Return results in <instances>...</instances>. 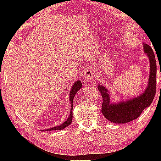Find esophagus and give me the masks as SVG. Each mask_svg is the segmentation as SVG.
<instances>
[{"instance_id":"1","label":"esophagus","mask_w":161,"mask_h":161,"mask_svg":"<svg viewBox=\"0 0 161 161\" xmlns=\"http://www.w3.org/2000/svg\"><path fill=\"white\" fill-rule=\"evenodd\" d=\"M95 78L96 75L95 72H94V70H92V69H89L86 71L84 75V80L86 82H91L92 80H93V79H95Z\"/></svg>"}]
</instances>
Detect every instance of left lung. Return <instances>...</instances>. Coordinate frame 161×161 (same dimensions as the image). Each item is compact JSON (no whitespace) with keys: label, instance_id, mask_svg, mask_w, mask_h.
I'll return each mask as SVG.
<instances>
[{"label":"left lung","instance_id":"obj_1","mask_svg":"<svg viewBox=\"0 0 161 161\" xmlns=\"http://www.w3.org/2000/svg\"><path fill=\"white\" fill-rule=\"evenodd\" d=\"M144 51L148 56L150 63L149 82L147 89L137 97L130 99L118 103L110 102L108 91L103 86L98 85L99 92L102 94L103 102L102 104V114L108 120L117 124H125L137 119L142 111L149 107L153 103L156 93V65L155 56L150 46L144 44ZM161 74V72H160Z\"/></svg>","mask_w":161,"mask_h":161}]
</instances>
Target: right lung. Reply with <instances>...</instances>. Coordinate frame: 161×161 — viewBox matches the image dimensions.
I'll list each match as a JSON object with an SVG mask.
<instances>
[{"instance_id": "add662e5", "label": "right lung", "mask_w": 161, "mask_h": 161, "mask_svg": "<svg viewBox=\"0 0 161 161\" xmlns=\"http://www.w3.org/2000/svg\"><path fill=\"white\" fill-rule=\"evenodd\" d=\"M81 88H82V83H81L80 80L76 81V82L73 84V86H72L71 91L69 92V101H70V104H71V109H70V114L67 119L64 122L62 123L61 125H59V126L51 127V128L50 129H47L46 130H61L64 129L66 127L69 126V125L71 124L72 119V105H72V103H73L74 97L77 93V92H78Z\"/></svg>"}]
</instances>
